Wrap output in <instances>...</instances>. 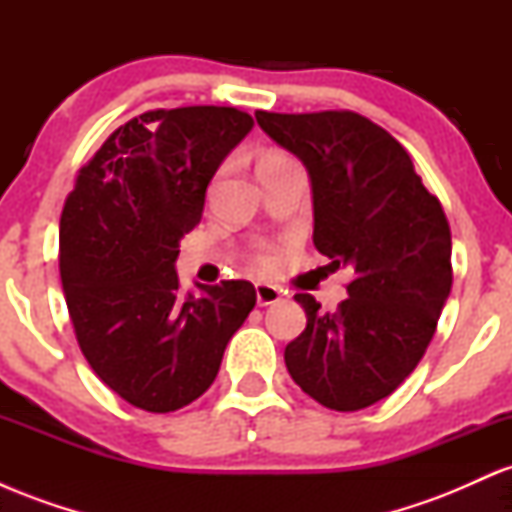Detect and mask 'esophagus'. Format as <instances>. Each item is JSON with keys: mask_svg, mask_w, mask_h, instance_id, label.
Returning a JSON list of instances; mask_svg holds the SVG:
<instances>
[{"mask_svg": "<svg viewBox=\"0 0 512 512\" xmlns=\"http://www.w3.org/2000/svg\"><path fill=\"white\" fill-rule=\"evenodd\" d=\"M257 305H274L281 301V291L272 284H255Z\"/></svg>", "mask_w": 512, "mask_h": 512, "instance_id": "1", "label": "esophagus"}]
</instances>
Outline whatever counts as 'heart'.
<instances>
[{
  "mask_svg": "<svg viewBox=\"0 0 512 512\" xmlns=\"http://www.w3.org/2000/svg\"><path fill=\"white\" fill-rule=\"evenodd\" d=\"M274 161H286V158L279 156V154H269V156L262 158V163H274ZM272 262H274L272 255H260V264H262V267H269V264H272Z\"/></svg>",
  "mask_w": 512,
  "mask_h": 512,
  "instance_id": "obj_1",
  "label": "heart"
}]
</instances>
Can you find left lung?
I'll return each instance as SVG.
<instances>
[{"mask_svg":"<svg viewBox=\"0 0 512 512\" xmlns=\"http://www.w3.org/2000/svg\"><path fill=\"white\" fill-rule=\"evenodd\" d=\"M255 117L308 170L315 248L332 267L354 269L334 313L296 293L308 325L286 346V368L322 407L366 409L404 383L436 332L452 286L445 211L404 146L368 117Z\"/></svg>","mask_w":512,"mask_h":512,"instance_id":"obj_1","label":"left lung"}]
</instances>
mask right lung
I'll return each mask as SVG.
<instances>
[{"label":"right lung","mask_w":512,"mask_h":512,"mask_svg":"<svg viewBox=\"0 0 512 512\" xmlns=\"http://www.w3.org/2000/svg\"><path fill=\"white\" fill-rule=\"evenodd\" d=\"M236 108L151 110L115 129L81 168L60 219V276L88 366L134 407L195 402L255 308L250 281L180 296V240L202 221L223 158L248 137Z\"/></svg>","instance_id":"obj_1"}]
</instances>
